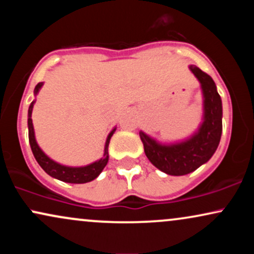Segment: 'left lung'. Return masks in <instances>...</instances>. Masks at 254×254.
Returning a JSON list of instances; mask_svg holds the SVG:
<instances>
[{
    "mask_svg": "<svg viewBox=\"0 0 254 254\" xmlns=\"http://www.w3.org/2000/svg\"><path fill=\"white\" fill-rule=\"evenodd\" d=\"M190 70L199 81L203 93V123L190 138L178 143L162 144L139 131L144 153L149 161L170 176H185L210 160L222 133V101L216 84L196 65Z\"/></svg>",
    "mask_w": 254,
    "mask_h": 254,
    "instance_id": "1",
    "label": "left lung"
}]
</instances>
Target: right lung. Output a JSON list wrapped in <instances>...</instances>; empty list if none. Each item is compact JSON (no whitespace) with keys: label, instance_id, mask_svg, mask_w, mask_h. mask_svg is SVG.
Wrapping results in <instances>:
<instances>
[{"label":"right lung","instance_id":"right-lung-1","mask_svg":"<svg viewBox=\"0 0 254 254\" xmlns=\"http://www.w3.org/2000/svg\"><path fill=\"white\" fill-rule=\"evenodd\" d=\"M43 82H39L34 88V95L38 94L39 89L42 88ZM34 101H32L30 107H28V139H30V145L32 153H33L34 157H36L37 162L39 164L40 167L43 168L49 176L56 179L61 180L64 183H70V184H84L94 180L99 174L103 172L105 166L109 162V143L110 139L112 137L113 132L116 131V127L109 133L105 143V150L104 156L101 157L98 161L93 162V164L83 166V167H69V166H64L58 164V162L51 160L50 157L46 155L44 151L40 149L36 141V136H34V129L33 123H32V110H33Z\"/></svg>","mask_w":254,"mask_h":254}]
</instances>
